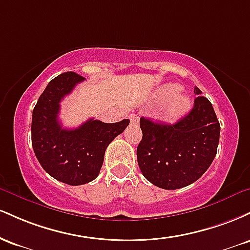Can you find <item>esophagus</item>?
Wrapping results in <instances>:
<instances>
[{
    "label": "esophagus",
    "mask_w": 250,
    "mask_h": 250,
    "mask_svg": "<svg viewBox=\"0 0 250 250\" xmlns=\"http://www.w3.org/2000/svg\"><path fill=\"white\" fill-rule=\"evenodd\" d=\"M129 119H130V122L133 123V125H137V123H139V116L137 115H135V114H131L130 116H129Z\"/></svg>",
    "instance_id": "esophagus-1"
}]
</instances>
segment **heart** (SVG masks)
I'll return each mask as SVG.
<instances>
[{
	"instance_id": "obj_1",
	"label": "heart",
	"mask_w": 250,
	"mask_h": 250,
	"mask_svg": "<svg viewBox=\"0 0 250 250\" xmlns=\"http://www.w3.org/2000/svg\"><path fill=\"white\" fill-rule=\"evenodd\" d=\"M154 102L165 103L169 101L167 108V117L170 120H176L187 113L190 107V101L175 83L163 84L154 93Z\"/></svg>"
}]
</instances>
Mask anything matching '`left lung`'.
Listing matches in <instances>:
<instances>
[{
	"label": "left lung",
	"mask_w": 250,
	"mask_h": 250,
	"mask_svg": "<svg viewBox=\"0 0 250 250\" xmlns=\"http://www.w3.org/2000/svg\"><path fill=\"white\" fill-rule=\"evenodd\" d=\"M194 107L174 125L141 117L142 140L136 154L143 176L156 187H187L206 173L220 140V123L213 105L195 87Z\"/></svg>",
	"instance_id": "8db88e82"
}]
</instances>
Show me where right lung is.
I'll return each instance as SVG.
<instances>
[{"mask_svg": "<svg viewBox=\"0 0 250 250\" xmlns=\"http://www.w3.org/2000/svg\"><path fill=\"white\" fill-rule=\"evenodd\" d=\"M83 81L74 71L51 80L39 97L31 121V143L40 165L54 179L70 186L96 179L109 143L129 125L128 119L116 123L90 119L79 128H63L60 102Z\"/></svg>", "mask_w": 250, "mask_h": 250, "instance_id": "1", "label": "right lung"}]
</instances>
